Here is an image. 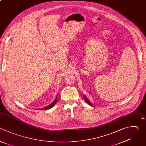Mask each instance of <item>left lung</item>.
<instances>
[{
  "label": "left lung",
  "instance_id": "left-lung-1",
  "mask_svg": "<svg viewBox=\"0 0 146 146\" xmlns=\"http://www.w3.org/2000/svg\"><path fill=\"white\" fill-rule=\"evenodd\" d=\"M84 100H85V101H86V102H87L89 105H91V103L90 102V101L88 100V99L86 98V96H84Z\"/></svg>",
  "mask_w": 146,
  "mask_h": 146
}]
</instances>
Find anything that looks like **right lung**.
<instances>
[{"label": "right lung", "mask_w": 146, "mask_h": 146, "mask_svg": "<svg viewBox=\"0 0 146 146\" xmlns=\"http://www.w3.org/2000/svg\"><path fill=\"white\" fill-rule=\"evenodd\" d=\"M57 102H58V99H57V97H56L55 100H54L51 104H50L49 106H47V107H44V108H41V110H48V109H50L51 108H52V107L54 106V105L57 103Z\"/></svg>", "instance_id": "1"}]
</instances>
